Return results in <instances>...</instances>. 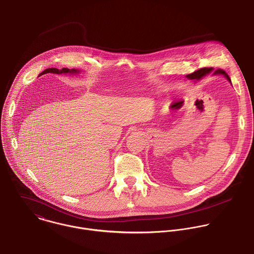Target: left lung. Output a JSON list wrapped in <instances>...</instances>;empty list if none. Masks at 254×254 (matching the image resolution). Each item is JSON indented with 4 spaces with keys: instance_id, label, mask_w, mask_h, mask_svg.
<instances>
[{
    "instance_id": "1",
    "label": "left lung",
    "mask_w": 254,
    "mask_h": 254,
    "mask_svg": "<svg viewBox=\"0 0 254 254\" xmlns=\"http://www.w3.org/2000/svg\"><path fill=\"white\" fill-rule=\"evenodd\" d=\"M213 71V68H201V69H199V70H197V71H195V72H193V73H191V74H188L186 77L187 78H189V79H191V80H200L202 77H204V76H206L207 74H209V73H211ZM214 74H216V75H224L230 82H231V79H230V77H229V75L224 71V70H222V69H218V70H216L215 72H214Z\"/></svg>"
}]
</instances>
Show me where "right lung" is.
Segmentation results:
<instances>
[{"mask_svg": "<svg viewBox=\"0 0 254 254\" xmlns=\"http://www.w3.org/2000/svg\"><path fill=\"white\" fill-rule=\"evenodd\" d=\"M46 73H54V74H62V73H70V74H77L79 73V70H76V69H68V68H62L60 70H58L57 68H48V69H45L42 73H40L41 75L42 74H46Z\"/></svg>", "mask_w": 254, "mask_h": 254, "instance_id": "1", "label": "right lung"}]
</instances>
